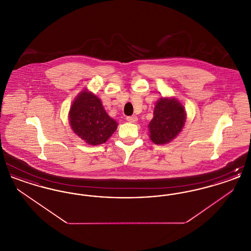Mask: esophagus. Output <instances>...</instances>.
<instances>
[{
    "mask_svg": "<svg viewBox=\"0 0 251 251\" xmlns=\"http://www.w3.org/2000/svg\"><path fill=\"white\" fill-rule=\"evenodd\" d=\"M126 120H127V121H129L130 123H135L138 119H137L136 116H131V117H127Z\"/></svg>",
    "mask_w": 251,
    "mask_h": 251,
    "instance_id": "34e87169",
    "label": "esophagus"
}]
</instances>
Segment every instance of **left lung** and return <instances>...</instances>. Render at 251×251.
<instances>
[{
  "instance_id": "obj_1",
  "label": "left lung",
  "mask_w": 251,
  "mask_h": 251,
  "mask_svg": "<svg viewBox=\"0 0 251 251\" xmlns=\"http://www.w3.org/2000/svg\"><path fill=\"white\" fill-rule=\"evenodd\" d=\"M185 111L175 99L162 98L156 103L153 119L150 122V137L155 144H166L174 139L185 122Z\"/></svg>"
}]
</instances>
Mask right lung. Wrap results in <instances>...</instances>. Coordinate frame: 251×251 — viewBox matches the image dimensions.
<instances>
[{
	"mask_svg": "<svg viewBox=\"0 0 251 251\" xmlns=\"http://www.w3.org/2000/svg\"><path fill=\"white\" fill-rule=\"evenodd\" d=\"M70 123L73 131L89 145H100L117 130L118 123L111 119L100 100L84 90L72 103Z\"/></svg>",
	"mask_w": 251,
	"mask_h": 251,
	"instance_id": "right-lung-1",
	"label": "right lung"
}]
</instances>
